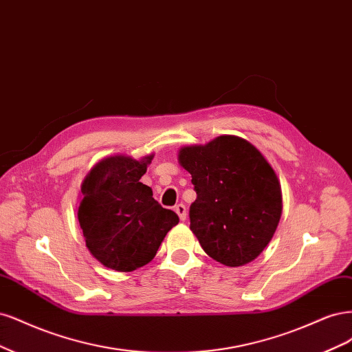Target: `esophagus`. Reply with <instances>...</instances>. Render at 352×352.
Segmentation results:
<instances>
[{"instance_id":"34e87169","label":"esophagus","mask_w":352,"mask_h":352,"mask_svg":"<svg viewBox=\"0 0 352 352\" xmlns=\"http://www.w3.org/2000/svg\"><path fill=\"white\" fill-rule=\"evenodd\" d=\"M174 210L177 212V214H178L181 221H186V218H187V209H186V206L183 205V203H178Z\"/></svg>"}]
</instances>
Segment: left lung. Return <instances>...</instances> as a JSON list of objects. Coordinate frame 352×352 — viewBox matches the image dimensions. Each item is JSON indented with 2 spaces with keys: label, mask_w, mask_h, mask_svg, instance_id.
Here are the masks:
<instances>
[{
  "label": "left lung",
  "mask_w": 352,
  "mask_h": 352,
  "mask_svg": "<svg viewBox=\"0 0 352 352\" xmlns=\"http://www.w3.org/2000/svg\"><path fill=\"white\" fill-rule=\"evenodd\" d=\"M178 161L197 199L190 230L203 250L225 266H243L265 250L282 213L280 184L256 147L236 135L184 146Z\"/></svg>",
  "instance_id": "obj_1"
}]
</instances>
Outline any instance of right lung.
<instances>
[{
    "instance_id": "obj_1",
    "label": "right lung",
    "mask_w": 352,
    "mask_h": 352,
    "mask_svg": "<svg viewBox=\"0 0 352 352\" xmlns=\"http://www.w3.org/2000/svg\"><path fill=\"white\" fill-rule=\"evenodd\" d=\"M153 155L140 161L114 155L98 162L82 184L77 218L86 247L98 262L131 272L156 256L178 214L164 209L152 188L140 183Z\"/></svg>"
}]
</instances>
